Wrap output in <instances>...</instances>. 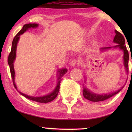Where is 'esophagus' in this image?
Returning <instances> with one entry per match:
<instances>
[{
	"instance_id": "1",
	"label": "esophagus",
	"mask_w": 132,
	"mask_h": 132,
	"mask_svg": "<svg viewBox=\"0 0 132 132\" xmlns=\"http://www.w3.org/2000/svg\"><path fill=\"white\" fill-rule=\"evenodd\" d=\"M70 66L74 67V66H75L77 64H78V62H77V60L74 59V60H72V61H71L70 62Z\"/></svg>"
}]
</instances>
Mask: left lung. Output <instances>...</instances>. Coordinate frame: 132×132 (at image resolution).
I'll return each instance as SVG.
<instances>
[{
	"mask_svg": "<svg viewBox=\"0 0 132 132\" xmlns=\"http://www.w3.org/2000/svg\"><path fill=\"white\" fill-rule=\"evenodd\" d=\"M115 32L116 33V35L113 39V42L117 43L118 45L115 46L113 48H118L119 47L120 50H121L123 52V63H124V66L126 69V71L127 73L128 74L129 71V52L127 50L126 46L125 45V40L123 36L121 33L118 32V31L115 30ZM111 47H106V48H101V51L106 50L108 49H110ZM132 62V59H131ZM132 71V70H131ZM123 88V87L119 89V90H117L115 92L108 93V94H95L92 93L86 87H83V90H82V94H83V96L87 100H90L91 101L93 102H100L105 101V100L109 99L112 96L115 95L118 93L119 91Z\"/></svg>",
	"mask_w": 132,
	"mask_h": 132,
	"instance_id": "obj_1",
	"label": "left lung"
}]
</instances>
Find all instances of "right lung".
<instances>
[{"mask_svg":"<svg viewBox=\"0 0 132 132\" xmlns=\"http://www.w3.org/2000/svg\"><path fill=\"white\" fill-rule=\"evenodd\" d=\"M38 26V24H27L24 25L23 27V28L19 31V32L17 33V34L14 37V38L13 39V42H12V49H11V52L9 53V55L8 57V64L10 67V73L11 76H12V80L13 82V85H14V87L15 89L18 91L17 87L16 85L15 84V71L14 69V60L15 59V57H16V49H17V45L18 41H19V38H20V35L23 34L24 32H25L27 30H28L29 28H37V27ZM68 71V70L65 69H59L57 71L58 73V78H57V86L56 87L55 90H53L52 93H51L49 94H47L44 96H41V97H32V96H30L28 95H26L25 94H23L21 92L20 93L21 95H22L24 97L26 98H28V99L32 100V101H36L38 102H41V103H47V102H50L51 101H53L55 98L57 97L58 94V93L59 91V88H60V83H61V78L63 77V76L66 74Z\"/></svg>","mask_w":132,"mask_h":132,"instance_id":"add662e5","label":"right lung"}]
</instances>
